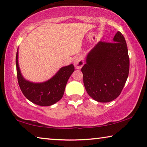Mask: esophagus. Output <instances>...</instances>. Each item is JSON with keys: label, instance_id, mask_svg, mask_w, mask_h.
I'll return each instance as SVG.
<instances>
[{"label": "esophagus", "instance_id": "obj_1", "mask_svg": "<svg viewBox=\"0 0 147 147\" xmlns=\"http://www.w3.org/2000/svg\"><path fill=\"white\" fill-rule=\"evenodd\" d=\"M74 65L76 69H80L82 68V67L84 65L83 57L81 56H78L77 57H76L75 59H74Z\"/></svg>", "mask_w": 147, "mask_h": 147}]
</instances>
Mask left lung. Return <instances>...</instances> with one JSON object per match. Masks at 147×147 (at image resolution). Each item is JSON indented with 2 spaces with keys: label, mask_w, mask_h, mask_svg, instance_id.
Here are the masks:
<instances>
[{
  "label": "left lung",
  "mask_w": 147,
  "mask_h": 147,
  "mask_svg": "<svg viewBox=\"0 0 147 147\" xmlns=\"http://www.w3.org/2000/svg\"><path fill=\"white\" fill-rule=\"evenodd\" d=\"M129 70L126 42L118 31L113 42L100 41L88 53L86 63L81 69L86 92L98 102L113 101L122 92Z\"/></svg>",
  "instance_id": "1"
}]
</instances>
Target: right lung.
Instances as JSON below:
<instances>
[{
    "label": "right lung",
    "instance_id": "1",
    "mask_svg": "<svg viewBox=\"0 0 147 147\" xmlns=\"http://www.w3.org/2000/svg\"><path fill=\"white\" fill-rule=\"evenodd\" d=\"M18 57L17 52L16 62L18 81L21 90L27 99L38 105L50 106L62 98L67 81L74 71L73 64L62 67L50 80L35 84L23 78L20 71Z\"/></svg>",
    "mask_w": 147,
    "mask_h": 147
}]
</instances>
